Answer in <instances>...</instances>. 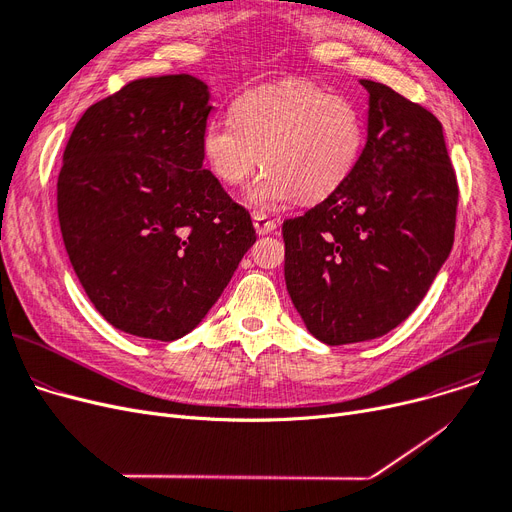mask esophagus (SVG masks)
Listing matches in <instances>:
<instances>
[{"label": "esophagus", "mask_w": 512, "mask_h": 512, "mask_svg": "<svg viewBox=\"0 0 512 512\" xmlns=\"http://www.w3.org/2000/svg\"><path fill=\"white\" fill-rule=\"evenodd\" d=\"M253 224H255V230H257L259 236L270 234V232H274V230L278 228L276 220H272L270 215L263 213V211H255V213H253Z\"/></svg>", "instance_id": "34e87169"}]
</instances>
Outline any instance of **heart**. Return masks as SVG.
<instances>
[{"label": "heart", "mask_w": 512, "mask_h": 512, "mask_svg": "<svg viewBox=\"0 0 512 512\" xmlns=\"http://www.w3.org/2000/svg\"><path fill=\"white\" fill-rule=\"evenodd\" d=\"M365 141L357 105L309 80H286L242 95L232 118L211 120L203 130V157L228 186L245 184L261 166L251 191L259 207L299 197L328 199L355 170Z\"/></svg>", "instance_id": "heart-1"}]
</instances>
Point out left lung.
<instances>
[{"label": "left lung", "instance_id": "left-lung-1", "mask_svg": "<svg viewBox=\"0 0 512 512\" xmlns=\"http://www.w3.org/2000/svg\"><path fill=\"white\" fill-rule=\"evenodd\" d=\"M361 85L367 143L355 170L282 224L288 294L330 346L380 338L415 311L450 255L459 205L440 120L382 83Z\"/></svg>", "mask_w": 512, "mask_h": 512}]
</instances>
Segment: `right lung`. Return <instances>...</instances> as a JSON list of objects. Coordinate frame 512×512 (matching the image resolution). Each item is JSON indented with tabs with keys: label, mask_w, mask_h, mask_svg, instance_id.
<instances>
[{
	"label": "right lung",
	"mask_w": 512,
	"mask_h": 512,
	"mask_svg": "<svg viewBox=\"0 0 512 512\" xmlns=\"http://www.w3.org/2000/svg\"><path fill=\"white\" fill-rule=\"evenodd\" d=\"M209 91L191 74L130 80L70 134L58 218L74 272L118 330L191 332L257 240L249 211L203 168Z\"/></svg>",
	"instance_id": "1"
}]
</instances>
